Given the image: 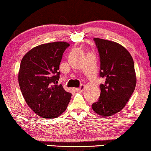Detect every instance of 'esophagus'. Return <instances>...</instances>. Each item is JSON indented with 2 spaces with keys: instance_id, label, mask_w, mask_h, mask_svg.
Returning a JSON list of instances; mask_svg holds the SVG:
<instances>
[{
  "instance_id": "esophagus-1",
  "label": "esophagus",
  "mask_w": 151,
  "mask_h": 151,
  "mask_svg": "<svg viewBox=\"0 0 151 151\" xmlns=\"http://www.w3.org/2000/svg\"><path fill=\"white\" fill-rule=\"evenodd\" d=\"M84 88H85V86L84 85H81L80 87H79L78 88H76V90H77V91L83 92V90H84Z\"/></svg>"
}]
</instances>
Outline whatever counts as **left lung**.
Returning <instances> with one entry per match:
<instances>
[{
  "label": "left lung",
  "mask_w": 151,
  "mask_h": 151,
  "mask_svg": "<svg viewBox=\"0 0 151 151\" xmlns=\"http://www.w3.org/2000/svg\"><path fill=\"white\" fill-rule=\"evenodd\" d=\"M101 62V95L92 109L103 117L119 112L135 90L136 77L133 59L124 46L115 42L94 38Z\"/></svg>",
  "instance_id": "obj_1"
}]
</instances>
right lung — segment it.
<instances>
[{"mask_svg": "<svg viewBox=\"0 0 151 151\" xmlns=\"http://www.w3.org/2000/svg\"><path fill=\"white\" fill-rule=\"evenodd\" d=\"M69 44L65 42L43 44L24 55L18 75L19 87L32 110L45 119L59 117L66 110L71 94L61 84L59 65Z\"/></svg>", "mask_w": 151, "mask_h": 151, "instance_id": "1", "label": "right lung"}]
</instances>
